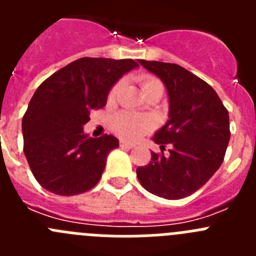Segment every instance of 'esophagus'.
<instances>
[{
  "label": "esophagus",
  "instance_id": "1",
  "mask_svg": "<svg viewBox=\"0 0 256 256\" xmlns=\"http://www.w3.org/2000/svg\"><path fill=\"white\" fill-rule=\"evenodd\" d=\"M120 148H134V144H130V142H126V141H120Z\"/></svg>",
  "mask_w": 256,
  "mask_h": 256
}]
</instances>
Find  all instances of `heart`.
I'll return each instance as SVG.
<instances>
[{
  "label": "heart",
  "mask_w": 256,
  "mask_h": 256,
  "mask_svg": "<svg viewBox=\"0 0 256 256\" xmlns=\"http://www.w3.org/2000/svg\"><path fill=\"white\" fill-rule=\"evenodd\" d=\"M140 83H141V87L144 94L156 87H162V83L160 82V79L154 76H142ZM122 87H123L122 82H116L112 86L108 94V100L110 102L116 100L122 91ZM112 130L120 136L122 138L133 141V140H138L144 133L150 132L154 128V122L148 116H142V115L134 114V112H119V114L112 118Z\"/></svg>",
  "instance_id": "heart-1"
}]
</instances>
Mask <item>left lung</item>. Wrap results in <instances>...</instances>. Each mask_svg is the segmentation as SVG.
I'll use <instances>...</instances> for the list:
<instances>
[{
	"label": "left lung",
	"instance_id": "obj_1",
	"mask_svg": "<svg viewBox=\"0 0 256 256\" xmlns=\"http://www.w3.org/2000/svg\"><path fill=\"white\" fill-rule=\"evenodd\" d=\"M164 82L169 94V120L154 136L169 155L151 152V162L137 168L144 190L168 200L192 195L214 176L230 142V115L205 80L184 68L162 61L138 60Z\"/></svg>",
	"mask_w": 256,
	"mask_h": 256
}]
</instances>
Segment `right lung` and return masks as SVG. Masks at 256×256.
I'll return each mask as SVG.
<instances>
[{
  "instance_id": "obj_1",
  "label": "right lung",
  "mask_w": 256,
  "mask_h": 256,
  "mask_svg": "<svg viewBox=\"0 0 256 256\" xmlns=\"http://www.w3.org/2000/svg\"><path fill=\"white\" fill-rule=\"evenodd\" d=\"M138 64L132 58H82L61 68L37 88L22 116L24 155L47 191L74 196L100 180L108 154L119 148L112 134L87 137L83 126L102 108L110 88Z\"/></svg>"
}]
</instances>
